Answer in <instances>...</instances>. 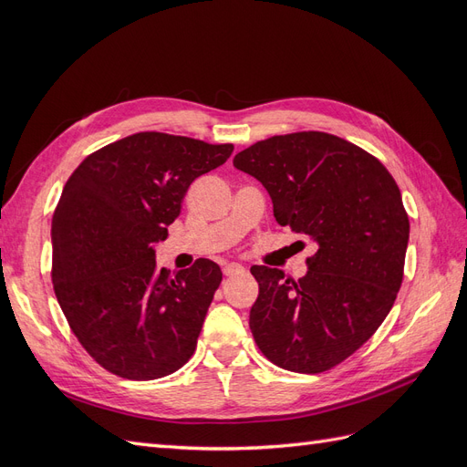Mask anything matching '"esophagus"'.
I'll return each instance as SVG.
<instances>
[{
  "label": "esophagus",
  "instance_id": "1",
  "mask_svg": "<svg viewBox=\"0 0 467 467\" xmlns=\"http://www.w3.org/2000/svg\"><path fill=\"white\" fill-rule=\"evenodd\" d=\"M245 271V268L239 265V263H228L223 266V275L225 276H235V275H242Z\"/></svg>",
  "mask_w": 467,
  "mask_h": 467
}]
</instances>
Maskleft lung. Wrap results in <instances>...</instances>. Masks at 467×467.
<instances>
[{"label": "left lung", "mask_w": 467, "mask_h": 467, "mask_svg": "<svg viewBox=\"0 0 467 467\" xmlns=\"http://www.w3.org/2000/svg\"><path fill=\"white\" fill-rule=\"evenodd\" d=\"M234 165L271 194L280 225L317 245L300 280L251 266L253 338L280 368L329 370L376 333L401 288L409 218L398 182L374 155L327 132L261 140Z\"/></svg>", "instance_id": "obj_1"}]
</instances>
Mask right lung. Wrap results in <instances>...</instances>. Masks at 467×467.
I'll return each mask as SVG.
<instances>
[{
	"instance_id": "right-lung-1",
	"label": "right lung",
	"mask_w": 467,
	"mask_h": 467,
	"mask_svg": "<svg viewBox=\"0 0 467 467\" xmlns=\"http://www.w3.org/2000/svg\"><path fill=\"white\" fill-rule=\"evenodd\" d=\"M232 144L138 132L93 151L67 179L52 218V285L81 347L126 379L173 374L192 357L220 266L175 276L155 244L191 182L228 161Z\"/></svg>"
}]
</instances>
